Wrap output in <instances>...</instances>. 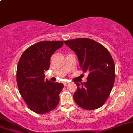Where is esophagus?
<instances>
[{
    "instance_id": "34e87169",
    "label": "esophagus",
    "mask_w": 133,
    "mask_h": 133,
    "mask_svg": "<svg viewBox=\"0 0 133 133\" xmlns=\"http://www.w3.org/2000/svg\"><path fill=\"white\" fill-rule=\"evenodd\" d=\"M69 84V82H64V86H66V85H68Z\"/></svg>"
}]
</instances>
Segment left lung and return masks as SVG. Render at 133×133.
<instances>
[{
    "label": "left lung",
    "instance_id": "1",
    "mask_svg": "<svg viewBox=\"0 0 133 133\" xmlns=\"http://www.w3.org/2000/svg\"><path fill=\"white\" fill-rule=\"evenodd\" d=\"M75 52L83 72H88L85 82H75L77 90L73 95L81 108L95 110L103 105L109 97L115 80L113 59L105 47L89 38L64 41Z\"/></svg>",
    "mask_w": 133,
    "mask_h": 133
}]
</instances>
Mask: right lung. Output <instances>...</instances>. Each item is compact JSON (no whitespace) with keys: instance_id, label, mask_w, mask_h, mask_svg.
I'll return each instance as SVG.
<instances>
[{"instance_id":"1","label":"right lung","mask_w":133,"mask_h":133,"mask_svg":"<svg viewBox=\"0 0 133 133\" xmlns=\"http://www.w3.org/2000/svg\"><path fill=\"white\" fill-rule=\"evenodd\" d=\"M64 42L41 41L28 48L17 64L16 79L19 91L29 108L36 114H46L59 102L63 83L45 79L44 72L50 66V58Z\"/></svg>"}]
</instances>
